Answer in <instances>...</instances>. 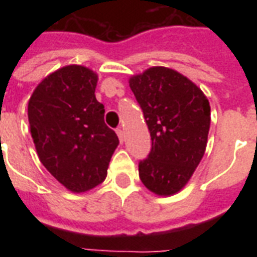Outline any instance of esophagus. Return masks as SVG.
Segmentation results:
<instances>
[{
  "label": "esophagus",
  "mask_w": 257,
  "mask_h": 257,
  "mask_svg": "<svg viewBox=\"0 0 257 257\" xmlns=\"http://www.w3.org/2000/svg\"><path fill=\"white\" fill-rule=\"evenodd\" d=\"M115 132H117L118 138H119V142L122 143V142H123V131L121 128H118L117 131H115Z\"/></svg>",
  "instance_id": "esophagus-1"
}]
</instances>
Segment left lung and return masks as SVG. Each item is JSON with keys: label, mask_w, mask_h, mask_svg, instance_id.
<instances>
[{"label": "left lung", "mask_w": 257, "mask_h": 257, "mask_svg": "<svg viewBox=\"0 0 257 257\" xmlns=\"http://www.w3.org/2000/svg\"><path fill=\"white\" fill-rule=\"evenodd\" d=\"M151 136L139 176L151 193L171 197L189 183L206 150L210 106L204 92L176 70L154 66L129 78Z\"/></svg>", "instance_id": "1"}]
</instances>
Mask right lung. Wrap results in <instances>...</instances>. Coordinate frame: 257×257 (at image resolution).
Masks as SVG:
<instances>
[{"label": "right lung", "mask_w": 257, "mask_h": 257, "mask_svg": "<svg viewBox=\"0 0 257 257\" xmlns=\"http://www.w3.org/2000/svg\"><path fill=\"white\" fill-rule=\"evenodd\" d=\"M96 85L93 70L68 64L42 79L29 100V123L38 158L71 193H86L106 179L119 143L104 123Z\"/></svg>", "instance_id": "add662e5"}]
</instances>
